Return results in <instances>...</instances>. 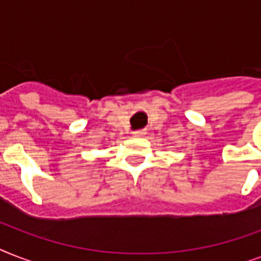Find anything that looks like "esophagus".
<instances>
[{
  "instance_id": "1",
  "label": "esophagus",
  "mask_w": 261,
  "mask_h": 261,
  "mask_svg": "<svg viewBox=\"0 0 261 261\" xmlns=\"http://www.w3.org/2000/svg\"><path fill=\"white\" fill-rule=\"evenodd\" d=\"M133 134H134V137H143V135H145V131L135 130V131H133Z\"/></svg>"
}]
</instances>
